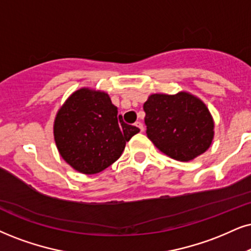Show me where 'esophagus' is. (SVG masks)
Instances as JSON below:
<instances>
[{"instance_id":"obj_1","label":"esophagus","mask_w":251,"mask_h":251,"mask_svg":"<svg viewBox=\"0 0 251 251\" xmlns=\"http://www.w3.org/2000/svg\"><path fill=\"white\" fill-rule=\"evenodd\" d=\"M135 126H137V128H138V129H140V130H141V131H144V126H143V123H142V122H140V121H137V122H136V123H135Z\"/></svg>"}]
</instances>
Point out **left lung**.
I'll use <instances>...</instances> for the list:
<instances>
[{
  "label": "left lung",
  "mask_w": 251,
  "mask_h": 251,
  "mask_svg": "<svg viewBox=\"0 0 251 251\" xmlns=\"http://www.w3.org/2000/svg\"><path fill=\"white\" fill-rule=\"evenodd\" d=\"M143 109L148 137L171 158L188 162L211 145L214 122L205 103L193 95L152 94Z\"/></svg>",
  "instance_id": "8db88e82"
}]
</instances>
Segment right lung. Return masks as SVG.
I'll use <instances>...</instances> for the list:
<instances>
[{"instance_id":"add662e5","label":"right lung","mask_w":251,"mask_h":251,"mask_svg":"<svg viewBox=\"0 0 251 251\" xmlns=\"http://www.w3.org/2000/svg\"><path fill=\"white\" fill-rule=\"evenodd\" d=\"M53 131L61 157L76 171L94 175L119 159L140 129L117 115L106 93L82 88L58 111Z\"/></svg>"}]
</instances>
